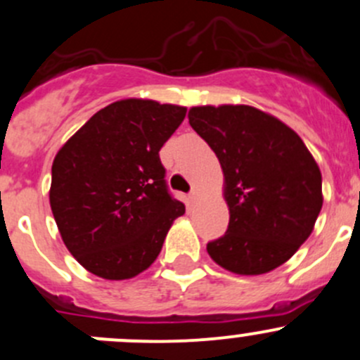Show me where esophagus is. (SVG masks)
<instances>
[{
  "label": "esophagus",
  "instance_id": "1",
  "mask_svg": "<svg viewBox=\"0 0 360 360\" xmlns=\"http://www.w3.org/2000/svg\"><path fill=\"white\" fill-rule=\"evenodd\" d=\"M198 197H200V193H198L197 190H193V191H191V193H190V202H193V204H195V202L198 200Z\"/></svg>",
  "mask_w": 360,
  "mask_h": 360
}]
</instances>
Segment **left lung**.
Here are the masks:
<instances>
[{
  "label": "left lung",
  "mask_w": 360,
  "mask_h": 360,
  "mask_svg": "<svg viewBox=\"0 0 360 360\" xmlns=\"http://www.w3.org/2000/svg\"><path fill=\"white\" fill-rule=\"evenodd\" d=\"M188 120L218 156L230 212L209 257L240 276L271 273L315 229L323 204L315 158L290 127L257 107H191Z\"/></svg>",
  "instance_id": "1"
}]
</instances>
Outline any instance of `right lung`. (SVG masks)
<instances>
[{
    "mask_svg": "<svg viewBox=\"0 0 360 360\" xmlns=\"http://www.w3.org/2000/svg\"><path fill=\"white\" fill-rule=\"evenodd\" d=\"M186 107L124 98L103 107L63 144L49 190L61 239L103 280H130L160 255L184 204L170 197L160 149Z\"/></svg>",
    "mask_w": 360,
    "mask_h": 360,
    "instance_id": "add662e5",
    "label": "right lung"
}]
</instances>
